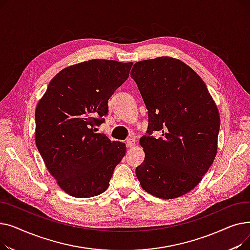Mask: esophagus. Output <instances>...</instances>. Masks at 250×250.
I'll return each mask as SVG.
<instances>
[{
    "label": "esophagus",
    "instance_id": "esophagus-1",
    "mask_svg": "<svg viewBox=\"0 0 250 250\" xmlns=\"http://www.w3.org/2000/svg\"><path fill=\"white\" fill-rule=\"evenodd\" d=\"M135 143H136V141L134 139H127L126 140V146L127 147H133L135 145Z\"/></svg>",
    "mask_w": 250,
    "mask_h": 250
}]
</instances>
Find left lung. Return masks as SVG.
<instances>
[{
    "label": "left lung",
    "instance_id": "left-lung-1",
    "mask_svg": "<svg viewBox=\"0 0 250 250\" xmlns=\"http://www.w3.org/2000/svg\"><path fill=\"white\" fill-rule=\"evenodd\" d=\"M148 110L140 140L145 160L136 168L144 190L175 199L199 185L217 154L220 115L201 77L183 62L141 61L130 72ZM153 131L162 136L155 138Z\"/></svg>",
    "mask_w": 250,
    "mask_h": 250
}]
</instances>
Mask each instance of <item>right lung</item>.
Masks as SVG:
<instances>
[{"label":"right lung","mask_w":250,"mask_h":250,"mask_svg":"<svg viewBox=\"0 0 250 250\" xmlns=\"http://www.w3.org/2000/svg\"><path fill=\"white\" fill-rule=\"evenodd\" d=\"M133 62L90 60L62 70L35 110V143L58 185L75 198L107 189L125 144L97 134L108 99L128 78Z\"/></svg>","instance_id":"1"}]
</instances>
